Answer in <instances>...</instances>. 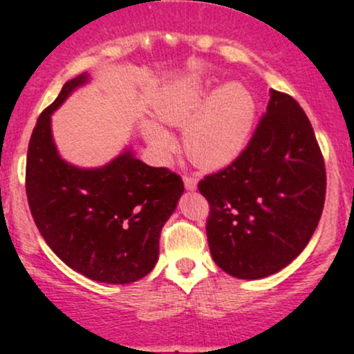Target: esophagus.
Masks as SVG:
<instances>
[{
    "label": "esophagus",
    "mask_w": 354,
    "mask_h": 354,
    "mask_svg": "<svg viewBox=\"0 0 354 354\" xmlns=\"http://www.w3.org/2000/svg\"><path fill=\"white\" fill-rule=\"evenodd\" d=\"M183 181H185V188H187V190H195V188H197V178L195 176L187 174V176L183 178Z\"/></svg>",
    "instance_id": "1"
}]
</instances>
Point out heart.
I'll return each instance as SVG.
<instances>
[{
	"label": "heart",
	"mask_w": 354,
	"mask_h": 354,
	"mask_svg": "<svg viewBox=\"0 0 354 354\" xmlns=\"http://www.w3.org/2000/svg\"><path fill=\"white\" fill-rule=\"evenodd\" d=\"M154 113L173 127L187 124L183 131L187 156L200 167L216 169L236 159L245 149L255 121V101L236 82L226 84L209 97L205 84L192 77L160 91ZM144 133L160 154L173 151L171 135L154 121H145Z\"/></svg>",
	"instance_id": "obj_1"
}]
</instances>
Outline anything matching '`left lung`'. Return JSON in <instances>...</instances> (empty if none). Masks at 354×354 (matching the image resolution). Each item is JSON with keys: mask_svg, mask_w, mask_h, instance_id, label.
<instances>
[{"mask_svg": "<svg viewBox=\"0 0 354 354\" xmlns=\"http://www.w3.org/2000/svg\"><path fill=\"white\" fill-rule=\"evenodd\" d=\"M326 185L308 116L291 95L270 91L243 152L198 181L210 207L205 230L214 262L238 279L279 272L315 233Z\"/></svg>", "mask_w": 354, "mask_h": 354, "instance_id": "left-lung-1", "label": "left lung"}]
</instances>
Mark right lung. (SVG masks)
<instances>
[{
	"mask_svg": "<svg viewBox=\"0 0 354 354\" xmlns=\"http://www.w3.org/2000/svg\"><path fill=\"white\" fill-rule=\"evenodd\" d=\"M85 82V73L66 82L32 131L28 207L39 233L68 267L99 283H135L154 269L160 231L183 194V180L130 151L97 169L65 162L53 142L51 113Z\"/></svg>",
	"mask_w": 354,
	"mask_h": 354,
	"instance_id": "add662e5",
	"label": "right lung"
}]
</instances>
